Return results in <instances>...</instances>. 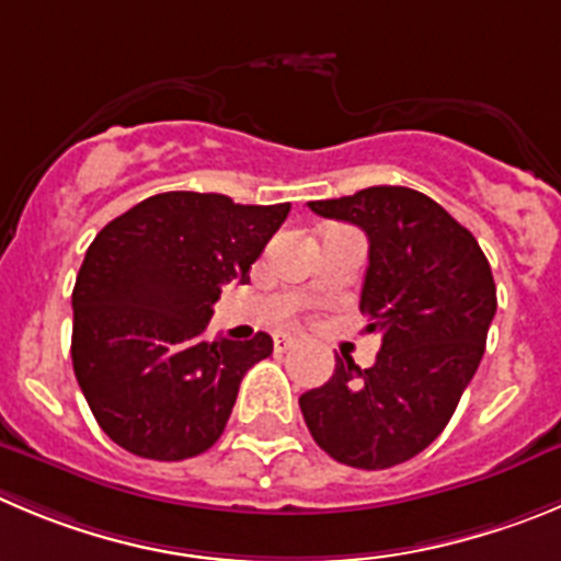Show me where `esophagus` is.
<instances>
[{
  "label": "esophagus",
  "instance_id": "esophagus-1",
  "mask_svg": "<svg viewBox=\"0 0 561 561\" xmlns=\"http://www.w3.org/2000/svg\"><path fill=\"white\" fill-rule=\"evenodd\" d=\"M295 344H297V339H295V336H289V333H284V336H275V351H277V353L291 351V347H295Z\"/></svg>",
  "mask_w": 561,
  "mask_h": 561
}]
</instances>
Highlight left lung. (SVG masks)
Returning <instances> with one entry per match:
<instances>
[{
    "label": "left lung",
    "instance_id": "obj_1",
    "mask_svg": "<svg viewBox=\"0 0 561 561\" xmlns=\"http://www.w3.org/2000/svg\"><path fill=\"white\" fill-rule=\"evenodd\" d=\"M308 208L367 233L358 308L381 351L369 369L336 356L331 381L300 398L302 420L342 465H403L442 434L479 369L497 308L490 261L470 230L414 188L373 186Z\"/></svg>",
    "mask_w": 561,
    "mask_h": 561
}]
</instances>
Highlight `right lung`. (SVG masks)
<instances>
[{
	"label": "right lung",
	"instance_id": "1",
	"mask_svg": "<svg viewBox=\"0 0 561 561\" xmlns=\"http://www.w3.org/2000/svg\"><path fill=\"white\" fill-rule=\"evenodd\" d=\"M289 208L167 192L91 241L71 291V364L119 448L183 461L222 436L241 378L270 356L272 339H208L205 328L222 286L250 280Z\"/></svg>",
	"mask_w": 561,
	"mask_h": 561
}]
</instances>
